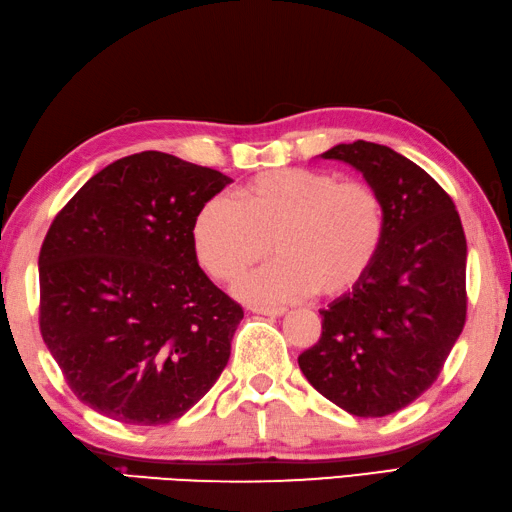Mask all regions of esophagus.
Listing matches in <instances>:
<instances>
[{"mask_svg": "<svg viewBox=\"0 0 512 512\" xmlns=\"http://www.w3.org/2000/svg\"><path fill=\"white\" fill-rule=\"evenodd\" d=\"M253 313L273 315V318H280V315L286 313V309H284V306H253Z\"/></svg>", "mask_w": 512, "mask_h": 512, "instance_id": "1", "label": "esophagus"}]
</instances>
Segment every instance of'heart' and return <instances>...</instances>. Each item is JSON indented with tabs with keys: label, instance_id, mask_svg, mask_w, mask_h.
<instances>
[{
	"label": "heart",
	"instance_id": "1",
	"mask_svg": "<svg viewBox=\"0 0 512 512\" xmlns=\"http://www.w3.org/2000/svg\"><path fill=\"white\" fill-rule=\"evenodd\" d=\"M385 237L387 208L374 185L311 167L257 174L237 201L212 197L192 221L197 262L224 284L264 262L273 244L280 259L237 288L253 302L347 295L371 273Z\"/></svg>",
	"mask_w": 512,
	"mask_h": 512
}]
</instances>
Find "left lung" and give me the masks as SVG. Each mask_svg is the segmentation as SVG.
<instances>
[{
    "label": "left lung",
    "instance_id": "8db88e82",
    "mask_svg": "<svg viewBox=\"0 0 512 512\" xmlns=\"http://www.w3.org/2000/svg\"><path fill=\"white\" fill-rule=\"evenodd\" d=\"M383 194L387 237L358 288L322 309V336L300 353L318 392L353 416H387L430 389L466 324V232L454 201L392 147L336 145Z\"/></svg>",
    "mask_w": 512,
    "mask_h": 512
}]
</instances>
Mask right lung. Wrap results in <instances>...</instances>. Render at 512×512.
Instances as JSON below:
<instances>
[{
  "label": "right lung",
  "instance_id": "1",
  "mask_svg": "<svg viewBox=\"0 0 512 512\" xmlns=\"http://www.w3.org/2000/svg\"><path fill=\"white\" fill-rule=\"evenodd\" d=\"M230 179L163 152L73 194L40 248V333L82 403L165 425L217 383L244 309L201 271L192 221Z\"/></svg>",
  "mask_w": 512,
  "mask_h": 512
}]
</instances>
